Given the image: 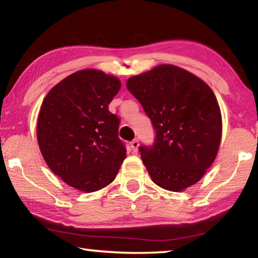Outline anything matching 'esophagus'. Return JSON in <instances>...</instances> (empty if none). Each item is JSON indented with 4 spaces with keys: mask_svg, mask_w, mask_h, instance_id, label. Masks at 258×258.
<instances>
[{
    "mask_svg": "<svg viewBox=\"0 0 258 258\" xmlns=\"http://www.w3.org/2000/svg\"><path fill=\"white\" fill-rule=\"evenodd\" d=\"M131 149H132L133 152H137L139 149V141L138 140H133L132 142H131Z\"/></svg>",
    "mask_w": 258,
    "mask_h": 258,
    "instance_id": "34e87169",
    "label": "esophagus"
}]
</instances>
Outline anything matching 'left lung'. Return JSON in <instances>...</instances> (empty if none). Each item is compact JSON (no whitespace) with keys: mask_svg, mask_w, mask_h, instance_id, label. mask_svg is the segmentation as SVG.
Here are the masks:
<instances>
[{"mask_svg":"<svg viewBox=\"0 0 258 258\" xmlns=\"http://www.w3.org/2000/svg\"><path fill=\"white\" fill-rule=\"evenodd\" d=\"M126 87L156 131L152 147H140L151 180L174 192L196 184L215 160L222 138L221 109L211 87L174 64L131 77Z\"/></svg>","mask_w":258,"mask_h":258,"instance_id":"1","label":"left lung"}]
</instances>
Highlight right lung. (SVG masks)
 Masks as SVG:
<instances>
[{
    "instance_id": "add662e5",
    "label": "right lung",
    "mask_w": 258,
    "mask_h": 258,
    "mask_svg": "<svg viewBox=\"0 0 258 258\" xmlns=\"http://www.w3.org/2000/svg\"><path fill=\"white\" fill-rule=\"evenodd\" d=\"M120 86L115 76L83 69L52 87L42 102L37 142L43 158L55 175L82 192L110 184L126 158L119 119L108 110Z\"/></svg>"
}]
</instances>
